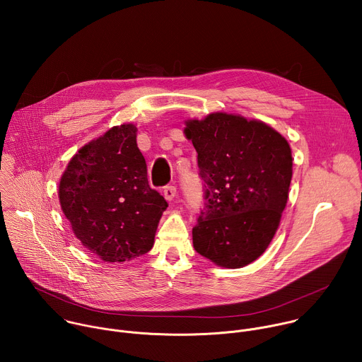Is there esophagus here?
Listing matches in <instances>:
<instances>
[{"label":"esophagus","instance_id":"esophagus-1","mask_svg":"<svg viewBox=\"0 0 362 362\" xmlns=\"http://www.w3.org/2000/svg\"><path fill=\"white\" fill-rule=\"evenodd\" d=\"M176 186H165V189H163V196H165V199L166 200H173L175 199V196H176Z\"/></svg>","mask_w":362,"mask_h":362}]
</instances>
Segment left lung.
<instances>
[{"instance_id":"left-lung-1","label":"left lung","mask_w":362,"mask_h":362,"mask_svg":"<svg viewBox=\"0 0 362 362\" xmlns=\"http://www.w3.org/2000/svg\"><path fill=\"white\" fill-rule=\"evenodd\" d=\"M185 134L203 180L194 250L223 268L246 267L279 226L292 179L291 147L268 124L226 113L186 122Z\"/></svg>"}]
</instances>
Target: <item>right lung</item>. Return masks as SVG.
Returning a JSON list of instances; mask_svg holds the SVG:
<instances>
[{
	"label": "right lung",
	"instance_id": "1",
	"mask_svg": "<svg viewBox=\"0 0 362 362\" xmlns=\"http://www.w3.org/2000/svg\"><path fill=\"white\" fill-rule=\"evenodd\" d=\"M136 132L134 124L116 126L81 147L59 186L74 235L105 262L147 253L168 208L165 197L148 185Z\"/></svg>",
	"mask_w": 362,
	"mask_h": 362
}]
</instances>
